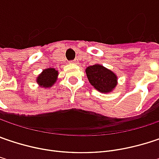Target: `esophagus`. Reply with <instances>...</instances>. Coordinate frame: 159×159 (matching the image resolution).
<instances>
[{
    "mask_svg": "<svg viewBox=\"0 0 159 159\" xmlns=\"http://www.w3.org/2000/svg\"><path fill=\"white\" fill-rule=\"evenodd\" d=\"M69 63H70V64H76V63H77V61H76V59H75V60L70 61V62H69Z\"/></svg>",
    "mask_w": 159,
    "mask_h": 159,
    "instance_id": "obj_1",
    "label": "esophagus"
}]
</instances>
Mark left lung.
Returning a JSON list of instances; mask_svg holds the SVG:
<instances>
[{"mask_svg":"<svg viewBox=\"0 0 159 159\" xmlns=\"http://www.w3.org/2000/svg\"><path fill=\"white\" fill-rule=\"evenodd\" d=\"M85 73L90 84L102 93H111L118 84V76L114 72L95 64L86 67Z\"/></svg>","mask_w":159,"mask_h":159,"instance_id":"1","label":"left lung"}]
</instances>
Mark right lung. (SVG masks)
Returning <instances> with one entry per match:
<instances>
[{"mask_svg":"<svg viewBox=\"0 0 159 159\" xmlns=\"http://www.w3.org/2000/svg\"><path fill=\"white\" fill-rule=\"evenodd\" d=\"M58 77V71L55 68H46L38 75L37 84L42 88H51Z\"/></svg>","mask_w":159,"mask_h":159,"instance_id":"add662e5","label":"right lung"}]
</instances>
